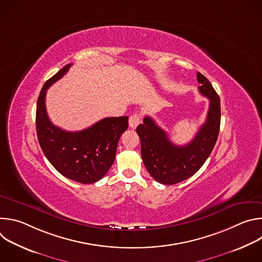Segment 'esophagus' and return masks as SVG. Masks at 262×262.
Here are the masks:
<instances>
[{
    "mask_svg": "<svg viewBox=\"0 0 262 262\" xmlns=\"http://www.w3.org/2000/svg\"><path fill=\"white\" fill-rule=\"evenodd\" d=\"M140 123V115L139 114H134L129 117V120H128V124H129V127L130 128H136Z\"/></svg>",
    "mask_w": 262,
    "mask_h": 262,
    "instance_id": "1",
    "label": "esophagus"
}]
</instances>
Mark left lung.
Segmentation results:
<instances>
[{
    "label": "left lung",
    "mask_w": 262,
    "mask_h": 262,
    "mask_svg": "<svg viewBox=\"0 0 262 262\" xmlns=\"http://www.w3.org/2000/svg\"><path fill=\"white\" fill-rule=\"evenodd\" d=\"M197 80L200 83L199 92L209 99V107L204 124L190 143L184 146L175 145L149 116L137 127L143 163L149 174L160 183L171 185L193 176L210 156L217 140L221 123L220 97L202 73H197Z\"/></svg>",
    "instance_id": "8db88e82"
}]
</instances>
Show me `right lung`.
Instances as JSON below:
<instances>
[{"instance_id": "right-lung-1", "label": "right lung", "mask_w": 262, "mask_h": 262, "mask_svg": "<svg viewBox=\"0 0 262 262\" xmlns=\"http://www.w3.org/2000/svg\"><path fill=\"white\" fill-rule=\"evenodd\" d=\"M67 64L43 85L36 107L37 138L42 151L63 176L81 183L101 179L113 165L128 117H107L80 132H67L54 125L47 113V90L68 71Z\"/></svg>"}]
</instances>
